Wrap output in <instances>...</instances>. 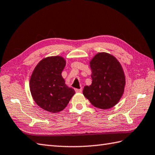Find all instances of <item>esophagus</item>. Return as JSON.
Returning <instances> with one entry per match:
<instances>
[{
	"label": "esophagus",
	"instance_id": "obj_1",
	"mask_svg": "<svg viewBox=\"0 0 155 155\" xmlns=\"http://www.w3.org/2000/svg\"><path fill=\"white\" fill-rule=\"evenodd\" d=\"M75 92H78V93H81L82 91V89L80 88V89H75Z\"/></svg>",
	"mask_w": 155,
	"mask_h": 155
}]
</instances>
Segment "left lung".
I'll use <instances>...</instances> for the list:
<instances>
[{
    "mask_svg": "<svg viewBox=\"0 0 155 155\" xmlns=\"http://www.w3.org/2000/svg\"><path fill=\"white\" fill-rule=\"evenodd\" d=\"M89 66L92 83L84 87V95L95 107H113L125 90V76L121 64L111 54L99 52L90 60Z\"/></svg>",
    "mask_w": 155,
    "mask_h": 155,
    "instance_id": "left-lung-1",
    "label": "left lung"
}]
</instances>
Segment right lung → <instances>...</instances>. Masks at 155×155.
<instances>
[{"label":"right lung","instance_id":"right-lung-1","mask_svg":"<svg viewBox=\"0 0 155 155\" xmlns=\"http://www.w3.org/2000/svg\"><path fill=\"white\" fill-rule=\"evenodd\" d=\"M66 64L61 56L47 57L36 65L31 75V95L36 104L45 111H61L75 94L74 89L65 84L61 75Z\"/></svg>","mask_w":155,"mask_h":155}]
</instances>
